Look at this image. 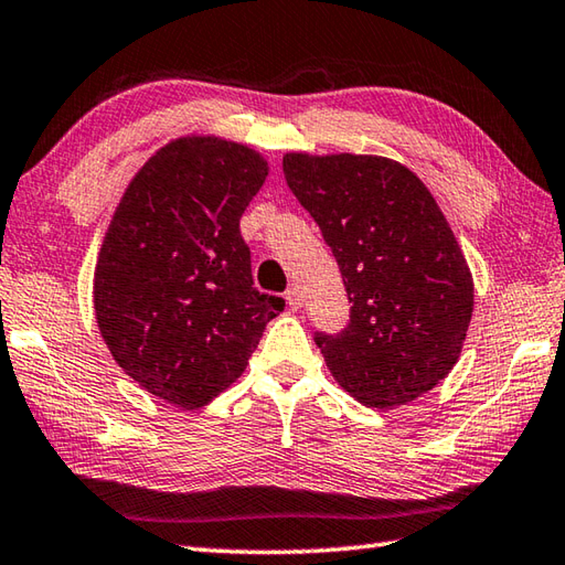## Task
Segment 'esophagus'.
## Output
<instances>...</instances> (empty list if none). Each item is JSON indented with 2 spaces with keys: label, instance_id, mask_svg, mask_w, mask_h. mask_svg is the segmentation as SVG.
<instances>
[{
  "label": "esophagus",
  "instance_id": "34e87169",
  "mask_svg": "<svg viewBox=\"0 0 565 565\" xmlns=\"http://www.w3.org/2000/svg\"><path fill=\"white\" fill-rule=\"evenodd\" d=\"M286 303H289L291 311H298V308L303 306V296H301V291L296 289V286H294V289L286 291Z\"/></svg>",
  "mask_w": 565,
  "mask_h": 565
}]
</instances>
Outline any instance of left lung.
<instances>
[{
    "label": "left lung",
    "mask_w": 565,
    "mask_h": 565,
    "mask_svg": "<svg viewBox=\"0 0 565 565\" xmlns=\"http://www.w3.org/2000/svg\"><path fill=\"white\" fill-rule=\"evenodd\" d=\"M284 175L333 249L352 301L316 335L330 374L364 406L394 408L456 367L472 274L444 210L404 163L374 153H284Z\"/></svg>",
    "instance_id": "1"
}]
</instances>
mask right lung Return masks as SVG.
<instances>
[{
    "label": "right lung",
    "instance_id": "right-lung-1",
    "mask_svg": "<svg viewBox=\"0 0 565 565\" xmlns=\"http://www.w3.org/2000/svg\"><path fill=\"white\" fill-rule=\"evenodd\" d=\"M269 175L247 143L171 139L119 198L93 279L99 335L125 374L179 408L245 372L284 298L259 294L239 217Z\"/></svg>",
    "mask_w": 565,
    "mask_h": 565
}]
</instances>
